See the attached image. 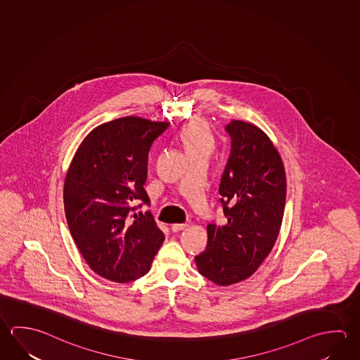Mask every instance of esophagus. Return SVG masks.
<instances>
[{"label": "esophagus", "instance_id": "34e87169", "mask_svg": "<svg viewBox=\"0 0 360 360\" xmlns=\"http://www.w3.org/2000/svg\"><path fill=\"white\" fill-rule=\"evenodd\" d=\"M187 226H188L187 224H173L171 229L173 233H178V231H181V230H184Z\"/></svg>", "mask_w": 360, "mask_h": 360}]
</instances>
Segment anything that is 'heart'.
Listing matches in <instances>:
<instances>
[{
	"mask_svg": "<svg viewBox=\"0 0 360 360\" xmlns=\"http://www.w3.org/2000/svg\"><path fill=\"white\" fill-rule=\"evenodd\" d=\"M181 140L187 155L202 154L208 157L214 146V136L203 121H193L188 127H184L181 134Z\"/></svg>",
	"mask_w": 360,
	"mask_h": 360,
	"instance_id": "obj_1",
	"label": "heart"
}]
</instances>
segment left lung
Instances as JSON below:
<instances>
[{
	"mask_svg": "<svg viewBox=\"0 0 360 360\" xmlns=\"http://www.w3.org/2000/svg\"><path fill=\"white\" fill-rule=\"evenodd\" d=\"M230 155L221 176L220 203L226 225L207 226L206 250L195 257L208 281L229 285L250 277L271 252L285 205L283 163L259 127L230 121Z\"/></svg>",
	"mask_w": 360,
	"mask_h": 360,
	"instance_id": "obj_1",
	"label": "left lung"
}]
</instances>
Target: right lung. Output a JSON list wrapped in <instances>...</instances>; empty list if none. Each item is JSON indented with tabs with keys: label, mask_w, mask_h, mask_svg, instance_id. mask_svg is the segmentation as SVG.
Masks as SVG:
<instances>
[{
	"label": "right lung",
	"mask_w": 360,
	"mask_h": 360,
	"mask_svg": "<svg viewBox=\"0 0 360 360\" xmlns=\"http://www.w3.org/2000/svg\"><path fill=\"white\" fill-rule=\"evenodd\" d=\"M168 127L135 116L102 124L77 149L65 177L70 233L91 269L117 283L146 274L165 241L152 214L135 211L150 205L148 154Z\"/></svg>",
	"instance_id": "1"
}]
</instances>
